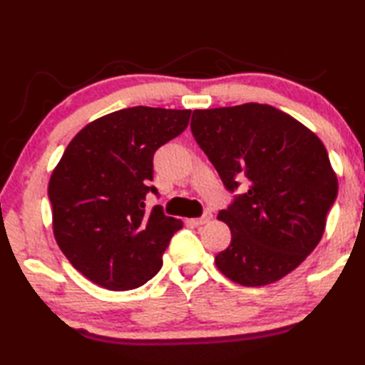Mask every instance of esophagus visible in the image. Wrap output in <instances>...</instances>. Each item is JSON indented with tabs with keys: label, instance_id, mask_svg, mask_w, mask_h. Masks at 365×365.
<instances>
[{
	"label": "esophagus",
	"instance_id": "esophagus-1",
	"mask_svg": "<svg viewBox=\"0 0 365 365\" xmlns=\"http://www.w3.org/2000/svg\"><path fill=\"white\" fill-rule=\"evenodd\" d=\"M212 219V214L211 212H206L205 215H202V217H200V219H191L190 222H191V224H193V225H205V224H207V222L209 220H211Z\"/></svg>",
	"mask_w": 365,
	"mask_h": 365
}]
</instances>
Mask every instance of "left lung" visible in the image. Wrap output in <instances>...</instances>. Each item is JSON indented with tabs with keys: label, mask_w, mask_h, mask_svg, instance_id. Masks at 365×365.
<instances>
[{
	"label": "left lung",
	"mask_w": 365,
	"mask_h": 365,
	"mask_svg": "<svg viewBox=\"0 0 365 365\" xmlns=\"http://www.w3.org/2000/svg\"><path fill=\"white\" fill-rule=\"evenodd\" d=\"M191 132L228 190L248 182L217 215L232 243L215 267L243 287L283 279L316 250L336 200L324 143L294 117L259 103L195 109Z\"/></svg>",
	"instance_id": "1"
}]
</instances>
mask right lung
Here are the masks:
<instances>
[{"instance_id":"add662e5","label":"right lung","mask_w":365,"mask_h":365,"mask_svg":"<svg viewBox=\"0 0 365 365\" xmlns=\"http://www.w3.org/2000/svg\"><path fill=\"white\" fill-rule=\"evenodd\" d=\"M190 109L135 106L86 123L67 145L48 183L53 233L69 262L110 292L145 285L180 219L168 217L145 196L159 146L188 125Z\"/></svg>"}]
</instances>
